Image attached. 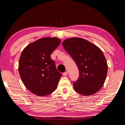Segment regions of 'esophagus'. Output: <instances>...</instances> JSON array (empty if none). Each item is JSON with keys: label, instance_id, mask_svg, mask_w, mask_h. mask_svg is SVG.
Listing matches in <instances>:
<instances>
[{"label": "esophagus", "instance_id": "obj_1", "mask_svg": "<svg viewBox=\"0 0 125 125\" xmlns=\"http://www.w3.org/2000/svg\"><path fill=\"white\" fill-rule=\"evenodd\" d=\"M67 74H68V72H67V71L65 72H64V73H63V76H64V77H65V76H67Z\"/></svg>", "mask_w": 125, "mask_h": 125}]
</instances>
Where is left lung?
Segmentation results:
<instances>
[{
  "label": "left lung",
  "mask_w": 125,
  "mask_h": 125,
  "mask_svg": "<svg viewBox=\"0 0 125 125\" xmlns=\"http://www.w3.org/2000/svg\"><path fill=\"white\" fill-rule=\"evenodd\" d=\"M62 45L76 63L79 76L73 82L74 90L84 96L98 92L102 88L107 73V64L99 47L82 38L64 40Z\"/></svg>",
  "instance_id": "1"
}]
</instances>
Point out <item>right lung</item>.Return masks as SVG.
Instances as JSON below:
<instances>
[{"mask_svg":"<svg viewBox=\"0 0 125 125\" xmlns=\"http://www.w3.org/2000/svg\"><path fill=\"white\" fill-rule=\"evenodd\" d=\"M57 37H45L27 45L21 54L19 72L25 86L33 94L44 96L56 90L62 74L51 58L60 45Z\"/></svg>","mask_w":125,"mask_h":125,"instance_id":"right-lung-1","label":"right lung"}]
</instances>
